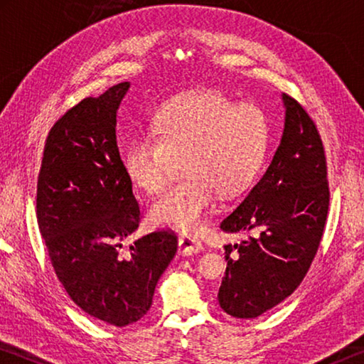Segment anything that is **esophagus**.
Masks as SVG:
<instances>
[{"mask_svg":"<svg viewBox=\"0 0 364 364\" xmlns=\"http://www.w3.org/2000/svg\"><path fill=\"white\" fill-rule=\"evenodd\" d=\"M202 249H204V245H202L200 241H197L196 237L180 236V239H178V254L180 255H193Z\"/></svg>","mask_w":364,"mask_h":364,"instance_id":"obj_1","label":"esophagus"}]
</instances>
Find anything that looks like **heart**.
Instances as JSON below:
<instances>
[{
	"label": "heart",
	"mask_w": 364,
	"mask_h": 364,
	"mask_svg": "<svg viewBox=\"0 0 364 364\" xmlns=\"http://www.w3.org/2000/svg\"><path fill=\"white\" fill-rule=\"evenodd\" d=\"M269 125L260 109L237 106L217 90L176 96L160 107L151 134H139L127 146V175L147 194L165 186L175 159L184 176L152 202L154 225L193 231L210 210L217 193H244L263 167Z\"/></svg>",
	"instance_id": "b5f03b06"
}]
</instances>
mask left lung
I'll use <instances>...</instances> for the list:
<instances>
[{"instance_id": "obj_1", "label": "left lung", "mask_w": 364, "mask_h": 364, "mask_svg": "<svg viewBox=\"0 0 364 364\" xmlns=\"http://www.w3.org/2000/svg\"><path fill=\"white\" fill-rule=\"evenodd\" d=\"M284 130L269 167L231 215L226 232H252L226 250L220 306L234 318H257L281 304L305 278L321 242L329 208L323 141L315 122L282 95Z\"/></svg>"}]
</instances>
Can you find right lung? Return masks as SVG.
<instances>
[{"label": "right lung", "mask_w": 364, "mask_h": 364, "mask_svg": "<svg viewBox=\"0 0 364 364\" xmlns=\"http://www.w3.org/2000/svg\"><path fill=\"white\" fill-rule=\"evenodd\" d=\"M130 82L86 97L49 132L36 189V218L65 292L85 313L123 328L143 318L176 254L171 231L127 250L141 212L117 146V110Z\"/></svg>", "instance_id": "1"}]
</instances>
